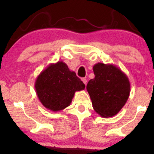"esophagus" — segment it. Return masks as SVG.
<instances>
[{"mask_svg":"<svg viewBox=\"0 0 154 154\" xmlns=\"http://www.w3.org/2000/svg\"><path fill=\"white\" fill-rule=\"evenodd\" d=\"M82 81L83 82V83L85 84V85H87V80H86L85 79H82Z\"/></svg>","mask_w":154,"mask_h":154,"instance_id":"obj_1","label":"esophagus"}]
</instances>
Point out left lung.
Here are the masks:
<instances>
[{"label":"left lung","mask_w":154,"mask_h":154,"mask_svg":"<svg viewBox=\"0 0 154 154\" xmlns=\"http://www.w3.org/2000/svg\"><path fill=\"white\" fill-rule=\"evenodd\" d=\"M93 71L94 78L86 86L92 107L102 117L114 116L129 98V79L121 69L111 64L99 62L93 66Z\"/></svg>","instance_id":"obj_1"}]
</instances>
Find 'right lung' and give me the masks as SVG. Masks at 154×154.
<instances>
[{"label":"right lung","instance_id":"obj_1","mask_svg":"<svg viewBox=\"0 0 154 154\" xmlns=\"http://www.w3.org/2000/svg\"><path fill=\"white\" fill-rule=\"evenodd\" d=\"M85 87L74 71L69 70L62 61L50 64L35 81V92L40 102L54 112L69 106L75 92L84 90Z\"/></svg>","mask_w":154,"mask_h":154}]
</instances>
